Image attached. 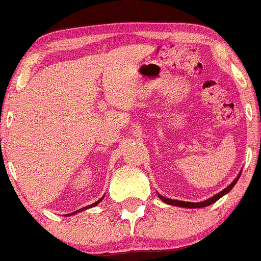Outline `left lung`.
Instances as JSON below:
<instances>
[{"instance_id":"8db88e82","label":"left lung","mask_w":261,"mask_h":261,"mask_svg":"<svg viewBox=\"0 0 261 261\" xmlns=\"http://www.w3.org/2000/svg\"><path fill=\"white\" fill-rule=\"evenodd\" d=\"M241 172H243V171H241ZM241 172H240V173L238 174V177H236V178L233 179L232 182H231V184L229 185V186L226 187V189H224V190H222L221 192L216 193V195H215V196H212V197L207 198V200H205V201H201V202H186V201L172 200V198L163 197V196H162V195H160V193H158V197H160L161 200L163 201V202H166V203H167V205L177 206V207H186V208H201V207H206V206H210V205H212V203H215V202H216V201L219 200V198H221L222 196H225V195H226V193H229L230 191L233 189V186H235V185H236V182H238V179L240 178V176H241Z\"/></svg>"}]
</instances>
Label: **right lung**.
<instances>
[{
	"mask_svg": "<svg viewBox=\"0 0 261 261\" xmlns=\"http://www.w3.org/2000/svg\"><path fill=\"white\" fill-rule=\"evenodd\" d=\"M104 198V196L103 197L100 198V200H98L96 201V202H94V203H91V205H89V206H85V207H83V208H80V210H77V211H74V212H71V214H68V215H65V216H70V215H75V214H77V212H80V211H84V210H87V208H90V207H94V206H96L98 205L99 202H100L101 200H103Z\"/></svg>",
	"mask_w": 261,
	"mask_h": 261,
	"instance_id": "add662e5",
	"label": "right lung"
}]
</instances>
